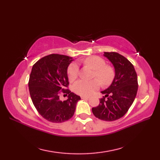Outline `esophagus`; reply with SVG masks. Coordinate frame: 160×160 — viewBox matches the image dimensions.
I'll return each instance as SVG.
<instances>
[{
    "label": "esophagus",
    "instance_id": "34e87169",
    "mask_svg": "<svg viewBox=\"0 0 160 160\" xmlns=\"http://www.w3.org/2000/svg\"><path fill=\"white\" fill-rule=\"evenodd\" d=\"M81 98H82V99L89 100V97H87V96H81Z\"/></svg>",
    "mask_w": 160,
    "mask_h": 160
}]
</instances>
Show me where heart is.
Instances as JSON below:
<instances>
[{
	"instance_id": "b5f03b06",
	"label": "heart",
	"mask_w": 160,
	"mask_h": 160,
	"mask_svg": "<svg viewBox=\"0 0 160 160\" xmlns=\"http://www.w3.org/2000/svg\"><path fill=\"white\" fill-rule=\"evenodd\" d=\"M84 63L95 69L93 80H87L81 79L73 84V90L77 94L82 96H89L98 89L101 83L104 86H108L113 82L115 72L113 67L107 65L105 60L100 56H90L84 60ZM79 74V65L76 62L71 63L68 69V77L70 80H73ZM98 79H97V78Z\"/></svg>"
}]
</instances>
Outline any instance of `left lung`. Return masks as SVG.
I'll return each instance as SVG.
<instances>
[{
  "instance_id": "obj_1",
  "label": "left lung",
  "mask_w": 160,
  "mask_h": 160,
  "mask_svg": "<svg viewBox=\"0 0 160 160\" xmlns=\"http://www.w3.org/2000/svg\"><path fill=\"white\" fill-rule=\"evenodd\" d=\"M104 56L113 64L115 76L111 86L102 91L105 96L100 99L93 115L102 120L111 122L123 117L136 97L138 76L132 64L116 52H104Z\"/></svg>"
}]
</instances>
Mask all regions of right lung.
I'll use <instances>...</instances> for the list:
<instances>
[{
	"label": "right lung",
	"instance_id": "1",
	"mask_svg": "<svg viewBox=\"0 0 160 160\" xmlns=\"http://www.w3.org/2000/svg\"><path fill=\"white\" fill-rule=\"evenodd\" d=\"M72 60L67 56L50 54L37 61L30 73L28 85L32 102L42 118L54 123L72 118L80 100L68 89L67 68ZM61 94L68 95V99L61 101Z\"/></svg>",
	"mask_w": 160,
	"mask_h": 160
}]
</instances>
